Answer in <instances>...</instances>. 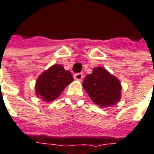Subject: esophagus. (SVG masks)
I'll list each match as a JSON object with an SVG mask.
<instances>
[{"instance_id":"1","label":"esophagus","mask_w":154,"mask_h":154,"mask_svg":"<svg viewBox=\"0 0 154 154\" xmlns=\"http://www.w3.org/2000/svg\"><path fill=\"white\" fill-rule=\"evenodd\" d=\"M83 77H84V74L83 73H76L74 75V78L76 80H78V81H81L83 79Z\"/></svg>"}]
</instances>
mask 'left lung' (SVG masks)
<instances>
[{
	"mask_svg": "<svg viewBox=\"0 0 154 154\" xmlns=\"http://www.w3.org/2000/svg\"><path fill=\"white\" fill-rule=\"evenodd\" d=\"M90 99L100 107H109L119 103L122 85L116 77L103 67H96L83 83Z\"/></svg>",
	"mask_w": 154,
	"mask_h": 154,
	"instance_id": "8db88e82",
	"label": "left lung"
}]
</instances>
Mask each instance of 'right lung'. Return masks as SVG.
<instances>
[{"instance_id": "add662e5", "label": "right lung", "mask_w": 154, "mask_h": 154, "mask_svg": "<svg viewBox=\"0 0 154 154\" xmlns=\"http://www.w3.org/2000/svg\"><path fill=\"white\" fill-rule=\"evenodd\" d=\"M73 80L69 70H64L60 64H54L38 77L35 85L36 95L45 102H51L59 97Z\"/></svg>"}]
</instances>
